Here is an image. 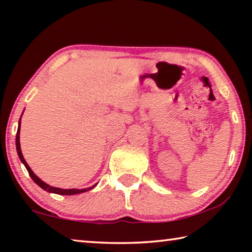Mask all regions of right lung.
I'll return each mask as SVG.
<instances>
[{
  "label": "right lung",
  "mask_w": 252,
  "mask_h": 252,
  "mask_svg": "<svg viewBox=\"0 0 252 252\" xmlns=\"http://www.w3.org/2000/svg\"><path fill=\"white\" fill-rule=\"evenodd\" d=\"M20 129H21V118H20V121H19V127H18V133H16V139H15V144H16V151H18V155L19 158L22 163L25 165V168H27L28 172L30 174V177L32 178V180L36 183L37 186L41 187L42 189L48 191L50 193H57V194H61V195H72V194H78V193H83L85 191H89L93 189L96 186V183L94 186H92L90 188H85V189H61V188H55V187H51L49 186L48 183H45L44 181H42L39 177H36L34 172L32 171V169L29 167V164L27 163V161L24 160V157L22 155V151H21V146H20Z\"/></svg>",
  "instance_id": "add662e5"
}]
</instances>
